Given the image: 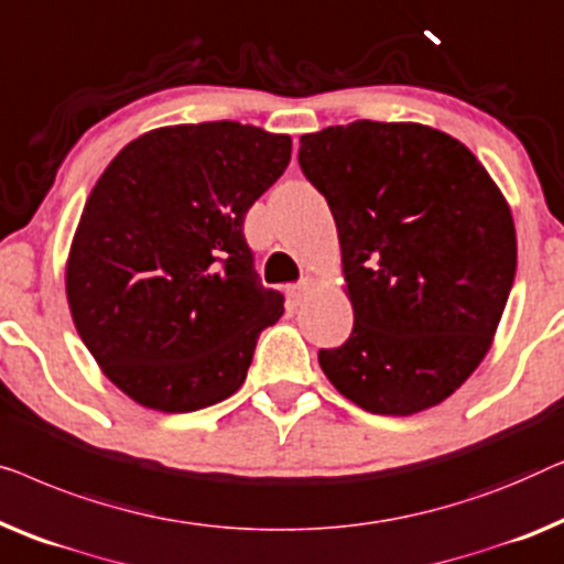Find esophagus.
I'll return each instance as SVG.
<instances>
[{
  "mask_svg": "<svg viewBox=\"0 0 564 564\" xmlns=\"http://www.w3.org/2000/svg\"><path fill=\"white\" fill-rule=\"evenodd\" d=\"M316 285H319V281H316L314 275H306V279H301L299 283L289 285V299L293 301V304H301V301H304L308 293L316 289Z\"/></svg>",
  "mask_w": 564,
  "mask_h": 564,
  "instance_id": "esophagus-1",
  "label": "esophagus"
}]
</instances>
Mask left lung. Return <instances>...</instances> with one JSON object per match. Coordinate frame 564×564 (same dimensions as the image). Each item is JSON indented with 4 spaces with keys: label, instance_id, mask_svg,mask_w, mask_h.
Returning a JSON list of instances; mask_svg holds the SVG:
<instances>
[{
    "label": "left lung",
    "instance_id": "left-lung-1",
    "mask_svg": "<svg viewBox=\"0 0 564 564\" xmlns=\"http://www.w3.org/2000/svg\"><path fill=\"white\" fill-rule=\"evenodd\" d=\"M299 163L343 250L350 339L319 350L345 399L411 416L449 399L494 345L517 275L511 206L463 142L419 122L301 134Z\"/></svg>",
    "mask_w": 564,
    "mask_h": 564
}]
</instances>
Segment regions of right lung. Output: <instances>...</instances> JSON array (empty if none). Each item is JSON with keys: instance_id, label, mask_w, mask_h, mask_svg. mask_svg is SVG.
I'll return each mask as SVG.
<instances>
[{"instance_id": "right-lung-1", "label": "right lung", "mask_w": 564, "mask_h": 564, "mask_svg": "<svg viewBox=\"0 0 564 564\" xmlns=\"http://www.w3.org/2000/svg\"><path fill=\"white\" fill-rule=\"evenodd\" d=\"M291 161L289 134L171 124L124 145L91 188L66 260L78 337L134 403L186 414L232 395L283 314L245 214Z\"/></svg>"}]
</instances>
